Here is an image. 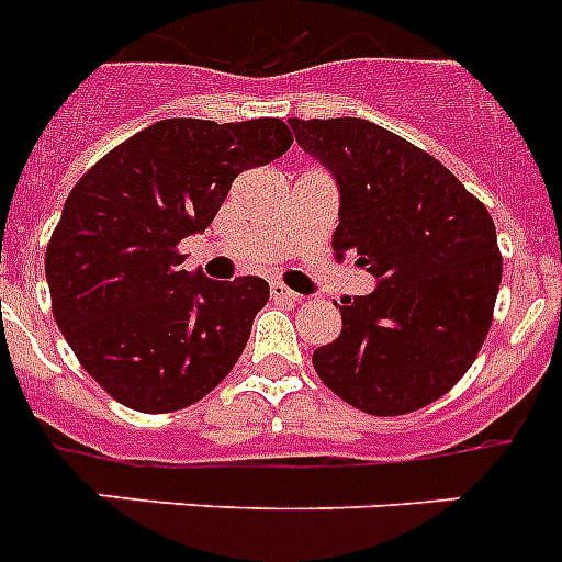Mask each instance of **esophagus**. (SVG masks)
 Returning a JSON list of instances; mask_svg holds the SVG:
<instances>
[{
    "label": "esophagus",
    "instance_id": "esophagus-1",
    "mask_svg": "<svg viewBox=\"0 0 562 562\" xmlns=\"http://www.w3.org/2000/svg\"><path fill=\"white\" fill-rule=\"evenodd\" d=\"M271 296H273V300H280V303H289V305H294V303H300V300H303V296L296 294V291L285 289L282 282H271Z\"/></svg>",
    "mask_w": 562,
    "mask_h": 562
}]
</instances>
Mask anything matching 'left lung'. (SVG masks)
Listing matches in <instances>:
<instances>
[{
    "label": "left lung",
    "instance_id": "1",
    "mask_svg": "<svg viewBox=\"0 0 562 562\" xmlns=\"http://www.w3.org/2000/svg\"><path fill=\"white\" fill-rule=\"evenodd\" d=\"M289 123L340 193L337 259L355 250L378 280L344 300V331L314 349V369L369 415L427 407L471 369L491 328L503 280L494 218L445 164L378 123Z\"/></svg>",
    "mask_w": 562,
    "mask_h": 562
}]
</instances>
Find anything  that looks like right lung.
<instances>
[{
	"instance_id": "right-lung-1",
	"label": "right lung",
	"mask_w": 562,
	"mask_h": 562,
	"mask_svg": "<svg viewBox=\"0 0 562 562\" xmlns=\"http://www.w3.org/2000/svg\"><path fill=\"white\" fill-rule=\"evenodd\" d=\"M289 147L280 117H170L103 155L68 193L45 250L54 321L123 407H190L234 369L268 282L181 271L178 241L216 218L239 172Z\"/></svg>"
}]
</instances>
